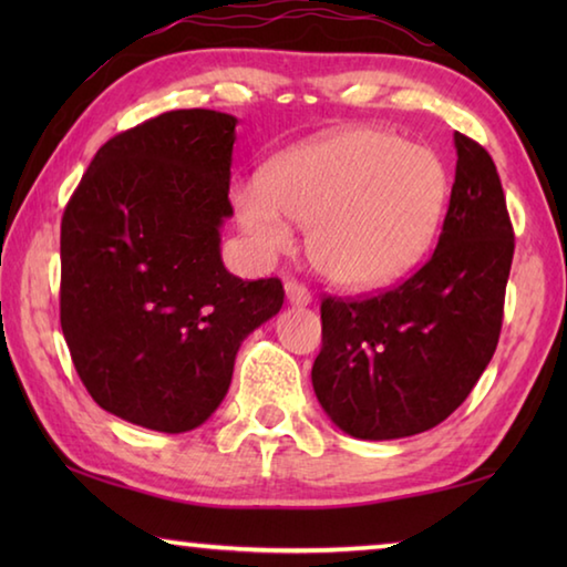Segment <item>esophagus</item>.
I'll list each match as a JSON object with an SVG mask.
<instances>
[{
  "label": "esophagus",
  "instance_id": "1",
  "mask_svg": "<svg viewBox=\"0 0 567 567\" xmlns=\"http://www.w3.org/2000/svg\"><path fill=\"white\" fill-rule=\"evenodd\" d=\"M285 295H287V302L295 305V307H307L312 302V295L307 290L305 285L295 282V280H287L285 282Z\"/></svg>",
  "mask_w": 567,
  "mask_h": 567
}]
</instances>
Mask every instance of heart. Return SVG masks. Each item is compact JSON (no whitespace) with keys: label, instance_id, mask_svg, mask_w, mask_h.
I'll return each mask as SVG.
<instances>
[{"label":"heart","instance_id":"b5f03b06","mask_svg":"<svg viewBox=\"0 0 567 567\" xmlns=\"http://www.w3.org/2000/svg\"><path fill=\"white\" fill-rule=\"evenodd\" d=\"M447 197L437 152L388 130L348 127L280 152L260 182L233 187V209L257 255L292 247L290 219L307 229V257L324 280L378 290L430 255Z\"/></svg>","mask_w":567,"mask_h":567}]
</instances>
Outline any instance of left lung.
<instances>
[{
    "label": "left lung",
    "instance_id": "1",
    "mask_svg": "<svg viewBox=\"0 0 567 567\" xmlns=\"http://www.w3.org/2000/svg\"><path fill=\"white\" fill-rule=\"evenodd\" d=\"M455 182L437 247L368 300H322L312 388L342 433L398 440L463 405L493 360L513 265V225L495 162L455 132Z\"/></svg>",
    "mask_w": 567,
    "mask_h": 567
}]
</instances>
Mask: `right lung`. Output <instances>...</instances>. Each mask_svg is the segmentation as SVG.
<instances>
[{"mask_svg":"<svg viewBox=\"0 0 567 567\" xmlns=\"http://www.w3.org/2000/svg\"><path fill=\"white\" fill-rule=\"evenodd\" d=\"M237 117L165 112L102 145L62 217L60 320L102 410L187 433L225 400L243 340L280 312L277 277L227 270Z\"/></svg>","mask_w":567,"mask_h":567,"instance_id":"add662e5","label":"right lung"}]
</instances>
